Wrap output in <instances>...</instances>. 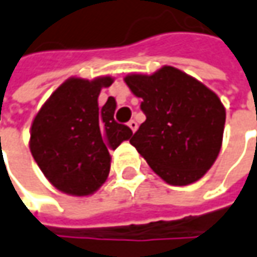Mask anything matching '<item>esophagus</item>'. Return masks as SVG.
Here are the masks:
<instances>
[{
	"label": "esophagus",
	"instance_id": "obj_1",
	"mask_svg": "<svg viewBox=\"0 0 257 257\" xmlns=\"http://www.w3.org/2000/svg\"><path fill=\"white\" fill-rule=\"evenodd\" d=\"M128 126L131 128V131H132V132H135V131L138 129V123H137V120L131 119V120L128 122Z\"/></svg>",
	"mask_w": 257,
	"mask_h": 257
}]
</instances>
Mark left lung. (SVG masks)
<instances>
[{"label": "left lung", "instance_id": "1", "mask_svg": "<svg viewBox=\"0 0 257 257\" xmlns=\"http://www.w3.org/2000/svg\"><path fill=\"white\" fill-rule=\"evenodd\" d=\"M125 83L142 99L147 116L131 144L165 183L198 181L221 148L226 109L218 96L171 66L152 74H128Z\"/></svg>", "mask_w": 257, "mask_h": 257}]
</instances>
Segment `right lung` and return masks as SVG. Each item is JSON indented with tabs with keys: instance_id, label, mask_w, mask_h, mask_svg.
<instances>
[{
	"instance_id": "1",
	"label": "right lung",
	"mask_w": 257,
	"mask_h": 257,
	"mask_svg": "<svg viewBox=\"0 0 257 257\" xmlns=\"http://www.w3.org/2000/svg\"><path fill=\"white\" fill-rule=\"evenodd\" d=\"M112 83L110 76L70 77L51 93L31 123V155L62 193L83 197L99 190L110 170L109 151L132 135L113 119V97L102 107L97 103L100 90Z\"/></svg>"
}]
</instances>
